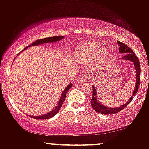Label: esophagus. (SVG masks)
I'll return each instance as SVG.
<instances>
[{"instance_id": "esophagus-1", "label": "esophagus", "mask_w": 149, "mask_h": 149, "mask_svg": "<svg viewBox=\"0 0 149 149\" xmlns=\"http://www.w3.org/2000/svg\"><path fill=\"white\" fill-rule=\"evenodd\" d=\"M91 78V77L89 76V75H85V76H83V78H82V80H89V79Z\"/></svg>"}]
</instances>
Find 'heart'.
Returning a JSON list of instances; mask_svg holds the SVG:
<instances>
[{
    "instance_id": "obj_1",
    "label": "heart",
    "mask_w": 149,
    "mask_h": 149,
    "mask_svg": "<svg viewBox=\"0 0 149 149\" xmlns=\"http://www.w3.org/2000/svg\"><path fill=\"white\" fill-rule=\"evenodd\" d=\"M99 47L100 44L97 42L82 43L74 48L72 55L77 61L89 60L94 56V62L98 64L103 62L107 53L106 48Z\"/></svg>"
}]
</instances>
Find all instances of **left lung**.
Listing matches in <instances>:
<instances>
[{"label": "left lung", "mask_w": 149, "mask_h": 149, "mask_svg": "<svg viewBox=\"0 0 149 149\" xmlns=\"http://www.w3.org/2000/svg\"><path fill=\"white\" fill-rule=\"evenodd\" d=\"M118 45L119 46V52L120 53H122L123 54V56L120 59H122V60H130L135 64V88H134L133 92L131 97L130 98V99L126 102V103L123 104V105L120 106L119 107H110L103 105V104L100 103V101H98L97 96V89L94 85H92V97L91 99V105H92V108L97 112L98 113L103 114H113L115 113H118L120 111L122 110L123 108H125L129 103L131 102V101L133 99L134 96H135L137 94L138 89H139V84H140V73H141V68H140V64H139V59L137 58L135 53H133V51H132V49L130 48H129L128 46L126 45L124 43L119 42H117ZM119 59V60H120Z\"/></svg>", "instance_id": "8db88e82"}]
</instances>
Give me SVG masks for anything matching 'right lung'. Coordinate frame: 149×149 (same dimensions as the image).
I'll return each instance as SVG.
<instances>
[{"instance_id": "obj_1", "label": "right lung", "mask_w": 149, "mask_h": 149, "mask_svg": "<svg viewBox=\"0 0 149 149\" xmlns=\"http://www.w3.org/2000/svg\"><path fill=\"white\" fill-rule=\"evenodd\" d=\"M64 37H63V36H55V37H47V38H44L42 39H38V40L34 42L33 44H30V46H27L24 50H26V48H28V47H30L31 46H35L37 45H40V44H46V43L58 42V41H60L61 39H63ZM71 87H72V84H70V85L67 86V87L64 89L63 92H62V94H61V97L60 98V100H59L58 102H57L56 106H55V107L53 110H51V112H48V113H46L45 114H42V115H39V116H33L32 117L35 118V119H49V118L53 117V116H55V114H57V112H58V111L60 110L62 104L64 103V100H65L66 98V96H67V93L68 92L69 89L71 88Z\"/></svg>"}]
</instances>
